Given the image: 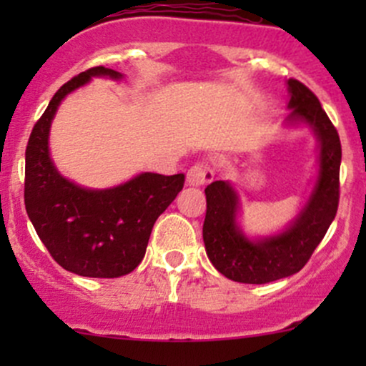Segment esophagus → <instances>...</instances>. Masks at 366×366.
Returning <instances> with one entry per match:
<instances>
[{
  "instance_id": "esophagus-1",
  "label": "esophagus",
  "mask_w": 366,
  "mask_h": 366,
  "mask_svg": "<svg viewBox=\"0 0 366 366\" xmlns=\"http://www.w3.org/2000/svg\"><path fill=\"white\" fill-rule=\"evenodd\" d=\"M215 177V170L208 162H197L187 170V184L191 186H203L212 182Z\"/></svg>"
}]
</instances>
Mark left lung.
Returning <instances> with one entry per match:
<instances>
[{
    "mask_svg": "<svg viewBox=\"0 0 366 366\" xmlns=\"http://www.w3.org/2000/svg\"><path fill=\"white\" fill-rule=\"evenodd\" d=\"M287 119L310 124L320 139V179L312 199L287 230L275 237L251 242L236 227L237 196L224 180L204 189L207 217L203 241L213 267L234 282L267 284L284 279L308 263L313 251L334 220L339 207V169L341 139L312 89L296 79H289Z\"/></svg>",
    "mask_w": 366,
    "mask_h": 366,
    "instance_id": "8db88e82",
    "label": "left lung"
}]
</instances>
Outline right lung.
I'll use <instances>...</instances> for the list:
<instances>
[{
	"label": "right lung",
	"instance_id": "right-lung-1",
	"mask_svg": "<svg viewBox=\"0 0 366 366\" xmlns=\"http://www.w3.org/2000/svg\"><path fill=\"white\" fill-rule=\"evenodd\" d=\"M94 75L122 74L92 66L63 84L36 122L25 149L24 201L51 258L65 270L94 279L127 275L144 258L157 218L182 191L186 175L141 174L107 191H89L58 174L48 153L49 125L70 91Z\"/></svg>",
	"mask_w": 366,
	"mask_h": 366
}]
</instances>
